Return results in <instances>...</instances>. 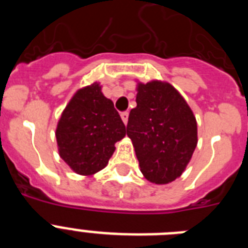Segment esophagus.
<instances>
[{
    "label": "esophagus",
    "mask_w": 248,
    "mask_h": 248,
    "mask_svg": "<svg viewBox=\"0 0 248 248\" xmlns=\"http://www.w3.org/2000/svg\"><path fill=\"white\" fill-rule=\"evenodd\" d=\"M120 117H122L123 122H124V124H128V118H129V113L128 111H123L122 114H120Z\"/></svg>",
    "instance_id": "obj_1"
}]
</instances>
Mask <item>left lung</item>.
<instances>
[{"label": "left lung", "instance_id": "8db88e82", "mask_svg": "<svg viewBox=\"0 0 248 248\" xmlns=\"http://www.w3.org/2000/svg\"><path fill=\"white\" fill-rule=\"evenodd\" d=\"M137 107L129 114L126 134L133 141L140 171L153 184L180 177L198 145L196 119L170 83H138Z\"/></svg>", "mask_w": 248, "mask_h": 248}]
</instances>
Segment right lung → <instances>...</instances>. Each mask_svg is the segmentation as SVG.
I'll return each mask as SVG.
<instances>
[{
    "instance_id": "obj_1",
    "label": "right lung",
    "mask_w": 248,
    "mask_h": 248,
    "mask_svg": "<svg viewBox=\"0 0 248 248\" xmlns=\"http://www.w3.org/2000/svg\"><path fill=\"white\" fill-rule=\"evenodd\" d=\"M126 129L99 83L77 91L56 129L59 156L74 172L91 176L108 165Z\"/></svg>"
}]
</instances>
